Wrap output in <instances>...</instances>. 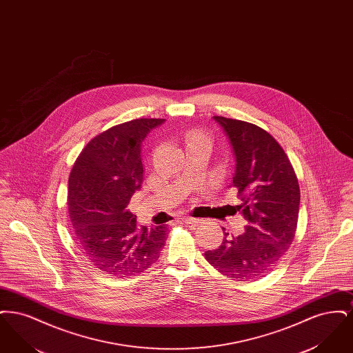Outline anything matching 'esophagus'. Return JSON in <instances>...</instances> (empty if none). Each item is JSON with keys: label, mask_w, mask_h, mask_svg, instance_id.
<instances>
[{"label": "esophagus", "mask_w": 353, "mask_h": 353, "mask_svg": "<svg viewBox=\"0 0 353 353\" xmlns=\"http://www.w3.org/2000/svg\"><path fill=\"white\" fill-rule=\"evenodd\" d=\"M183 219V222L188 223V225H197L200 222V219H193V217H184V219Z\"/></svg>", "instance_id": "1"}]
</instances>
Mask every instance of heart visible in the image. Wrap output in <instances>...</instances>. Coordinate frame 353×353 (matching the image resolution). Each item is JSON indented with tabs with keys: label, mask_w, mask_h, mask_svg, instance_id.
Segmentation results:
<instances>
[{
	"label": "heart",
	"mask_w": 353,
	"mask_h": 353,
	"mask_svg": "<svg viewBox=\"0 0 353 353\" xmlns=\"http://www.w3.org/2000/svg\"><path fill=\"white\" fill-rule=\"evenodd\" d=\"M188 141H203V143L210 144V139H209L206 134H201V132H193V134H190Z\"/></svg>",
	"instance_id": "1"
}]
</instances>
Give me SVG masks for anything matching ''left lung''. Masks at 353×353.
<instances>
[{"label":"left lung","instance_id":"obj_1","mask_svg":"<svg viewBox=\"0 0 353 353\" xmlns=\"http://www.w3.org/2000/svg\"><path fill=\"white\" fill-rule=\"evenodd\" d=\"M229 136L235 156L233 186L246 219L245 233H225L206 261L228 278L249 281L272 269L294 241L301 189L281 144L263 128L236 119L214 117Z\"/></svg>","mask_w":353,"mask_h":353}]
</instances>
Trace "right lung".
Returning a JSON list of instances; mask_svg holds the SVG:
<instances>
[{
    "label": "right lung",
    "instance_id": "1",
    "mask_svg": "<svg viewBox=\"0 0 353 353\" xmlns=\"http://www.w3.org/2000/svg\"><path fill=\"white\" fill-rule=\"evenodd\" d=\"M164 119H134L91 139L68 177V214L84 256L104 274L134 276L159 259L168 226H139L127 206L143 183L141 144Z\"/></svg>",
    "mask_w": 353,
    "mask_h": 353
}]
</instances>
